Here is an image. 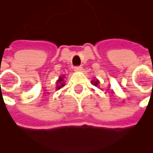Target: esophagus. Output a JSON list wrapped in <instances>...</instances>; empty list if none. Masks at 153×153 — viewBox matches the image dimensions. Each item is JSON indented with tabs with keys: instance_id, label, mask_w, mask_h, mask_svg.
Wrapping results in <instances>:
<instances>
[{
	"instance_id": "34e87169",
	"label": "esophagus",
	"mask_w": 153,
	"mask_h": 153,
	"mask_svg": "<svg viewBox=\"0 0 153 153\" xmlns=\"http://www.w3.org/2000/svg\"><path fill=\"white\" fill-rule=\"evenodd\" d=\"M74 70L75 71H81L82 70V67H81V66H77V67H74Z\"/></svg>"
}]
</instances>
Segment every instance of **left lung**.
Returning a JSON list of instances; mask_svg holds the SVG:
<instances>
[{"instance_id": "obj_1", "label": "left lung", "mask_w": 153, "mask_h": 153, "mask_svg": "<svg viewBox=\"0 0 153 153\" xmlns=\"http://www.w3.org/2000/svg\"><path fill=\"white\" fill-rule=\"evenodd\" d=\"M92 82V84H93L94 86H97L98 85V83H99V81H98V79H97L96 81H92V82Z\"/></svg>"}]
</instances>
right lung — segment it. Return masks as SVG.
<instances>
[{"label": "right lung", "mask_w": 153, "mask_h": 153, "mask_svg": "<svg viewBox=\"0 0 153 153\" xmlns=\"http://www.w3.org/2000/svg\"><path fill=\"white\" fill-rule=\"evenodd\" d=\"M63 79H64V76L59 77V80L57 81V86H56V89L59 90V89L62 88V86H65L64 80H63Z\"/></svg>", "instance_id": "1"}]
</instances>
